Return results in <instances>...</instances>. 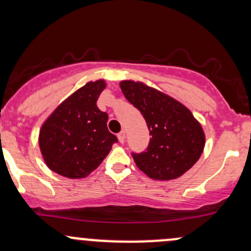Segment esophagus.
<instances>
[{
	"label": "esophagus",
	"mask_w": 251,
	"mask_h": 251,
	"mask_svg": "<svg viewBox=\"0 0 251 251\" xmlns=\"http://www.w3.org/2000/svg\"><path fill=\"white\" fill-rule=\"evenodd\" d=\"M118 139H119L120 143L125 142V131H121L119 134H118Z\"/></svg>",
	"instance_id": "obj_1"
}]
</instances>
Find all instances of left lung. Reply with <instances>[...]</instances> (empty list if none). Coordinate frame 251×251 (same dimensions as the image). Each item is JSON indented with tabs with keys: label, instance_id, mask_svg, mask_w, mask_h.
<instances>
[{
	"label": "left lung",
	"instance_id": "left-lung-1",
	"mask_svg": "<svg viewBox=\"0 0 251 251\" xmlns=\"http://www.w3.org/2000/svg\"><path fill=\"white\" fill-rule=\"evenodd\" d=\"M123 94L144 117L151 138L148 150L132 153L150 178L169 181L182 176L205 148V132L184 104L143 82L121 81Z\"/></svg>",
	"mask_w": 251,
	"mask_h": 251
}]
</instances>
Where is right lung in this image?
<instances>
[{
  "mask_svg": "<svg viewBox=\"0 0 251 251\" xmlns=\"http://www.w3.org/2000/svg\"><path fill=\"white\" fill-rule=\"evenodd\" d=\"M104 79L88 82L57 106L39 131V148L49 169L68 178L87 177L111 151L117 137L107 113L96 106Z\"/></svg>",
  "mask_w": 251,
  "mask_h": 251,
  "instance_id": "obj_1",
  "label": "right lung"
}]
</instances>
